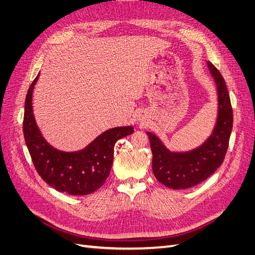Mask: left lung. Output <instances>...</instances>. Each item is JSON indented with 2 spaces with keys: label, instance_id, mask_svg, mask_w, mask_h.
<instances>
[{
  "label": "left lung",
  "instance_id": "left-lung-1",
  "mask_svg": "<svg viewBox=\"0 0 255 255\" xmlns=\"http://www.w3.org/2000/svg\"><path fill=\"white\" fill-rule=\"evenodd\" d=\"M208 69L218 92V118L212 135L199 148L189 152H170L152 133H146L153 154L152 169L156 180L172 189L194 187L212 175L227 154L233 127V110L225 79L212 63Z\"/></svg>",
  "mask_w": 255,
  "mask_h": 255
}]
</instances>
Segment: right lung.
<instances>
[{
	"label": "right lung",
	"mask_w": 255,
	"mask_h": 255,
	"mask_svg": "<svg viewBox=\"0 0 255 255\" xmlns=\"http://www.w3.org/2000/svg\"><path fill=\"white\" fill-rule=\"evenodd\" d=\"M38 78L39 74L28 88L23 118V134L33 164L41 179L56 190L72 196L91 194L110 175L116 141L132 134L134 128L107 129L81 151L63 152L53 148L42 137L33 114L32 95Z\"/></svg>",
	"instance_id": "1"
}]
</instances>
